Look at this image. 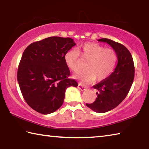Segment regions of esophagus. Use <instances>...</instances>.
<instances>
[{"mask_svg": "<svg viewBox=\"0 0 149 149\" xmlns=\"http://www.w3.org/2000/svg\"><path fill=\"white\" fill-rule=\"evenodd\" d=\"M78 88L79 89H80L81 91H85L86 90V87L84 85H82L81 84H79V85H78Z\"/></svg>", "mask_w": 149, "mask_h": 149, "instance_id": "1", "label": "esophagus"}]
</instances>
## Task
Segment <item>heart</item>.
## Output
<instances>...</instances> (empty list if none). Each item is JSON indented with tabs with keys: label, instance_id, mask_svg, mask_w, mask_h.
Listing matches in <instances>:
<instances>
[{
	"label": "heart",
	"instance_id": "obj_1",
	"mask_svg": "<svg viewBox=\"0 0 149 149\" xmlns=\"http://www.w3.org/2000/svg\"><path fill=\"white\" fill-rule=\"evenodd\" d=\"M79 55L87 61L86 70L74 77L83 84L93 81L96 78L98 81L107 79L114 71L118 61L117 53L113 49L105 48L96 43H85L77 49L68 50L64 55L66 66L74 72L80 70Z\"/></svg>",
	"mask_w": 149,
	"mask_h": 149
}]
</instances>
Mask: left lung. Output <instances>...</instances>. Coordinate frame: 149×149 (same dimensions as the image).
Returning <instances> with one entry per match:
<instances>
[{
	"label": "left lung",
	"mask_w": 149,
	"mask_h": 149,
	"mask_svg": "<svg viewBox=\"0 0 149 149\" xmlns=\"http://www.w3.org/2000/svg\"><path fill=\"white\" fill-rule=\"evenodd\" d=\"M98 41L106 42L118 55L117 65L112 74L93 86L98 91L96 100L86 104L94 111L102 113L114 109L126 98L134 81L135 68L131 53L124 45L107 38Z\"/></svg>",
	"instance_id": "8db88e82"
}]
</instances>
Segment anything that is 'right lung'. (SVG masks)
Segmentation results:
<instances>
[{"label":"right lung","instance_id":"right-lung-1","mask_svg":"<svg viewBox=\"0 0 149 149\" xmlns=\"http://www.w3.org/2000/svg\"><path fill=\"white\" fill-rule=\"evenodd\" d=\"M76 44L70 38L58 36L32 43L25 49L19 64L17 81L21 93L32 109L44 115L63 105L69 86H77L68 79L70 70L64 55Z\"/></svg>","mask_w":149,"mask_h":149}]
</instances>
